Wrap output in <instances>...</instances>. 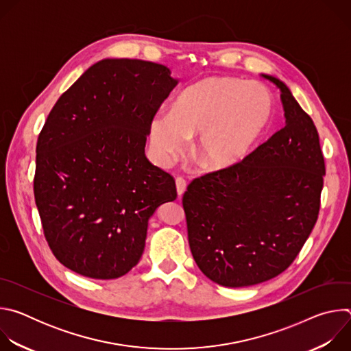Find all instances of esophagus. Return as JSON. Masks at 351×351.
<instances>
[{"label":"esophagus","mask_w":351,"mask_h":351,"mask_svg":"<svg viewBox=\"0 0 351 351\" xmlns=\"http://www.w3.org/2000/svg\"><path fill=\"white\" fill-rule=\"evenodd\" d=\"M176 191L179 197H182L186 191V180L183 178H176Z\"/></svg>","instance_id":"1"}]
</instances>
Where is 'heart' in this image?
I'll return each mask as SVG.
<instances>
[{"mask_svg":"<svg viewBox=\"0 0 351 351\" xmlns=\"http://www.w3.org/2000/svg\"><path fill=\"white\" fill-rule=\"evenodd\" d=\"M274 101L258 83L211 76L187 86L171 112L149 122L153 160L168 167L194 137L193 154L206 169L225 171L240 162L269 125Z\"/></svg>","mask_w":351,"mask_h":351,"instance_id":"1","label":"heart"}]
</instances>
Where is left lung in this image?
Wrapping results in <instances>:
<instances>
[{"mask_svg": "<svg viewBox=\"0 0 351 351\" xmlns=\"http://www.w3.org/2000/svg\"><path fill=\"white\" fill-rule=\"evenodd\" d=\"M286 125L236 165L195 178L183 194L193 258L226 287L269 280L290 267L318 219L325 160L317 128L287 86Z\"/></svg>", "mask_w": 351, "mask_h": 351, "instance_id": "1", "label": "left lung"}]
</instances>
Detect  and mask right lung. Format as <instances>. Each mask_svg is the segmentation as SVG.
<instances>
[{"label": "right lung", "mask_w": 351, "mask_h": 351, "mask_svg": "<svg viewBox=\"0 0 351 351\" xmlns=\"http://www.w3.org/2000/svg\"><path fill=\"white\" fill-rule=\"evenodd\" d=\"M178 80L165 65L103 60L56 103L36 147L34 199L56 258L93 279L137 265L148 219L176 198L175 179L149 162V122Z\"/></svg>", "instance_id": "obj_1"}]
</instances>
